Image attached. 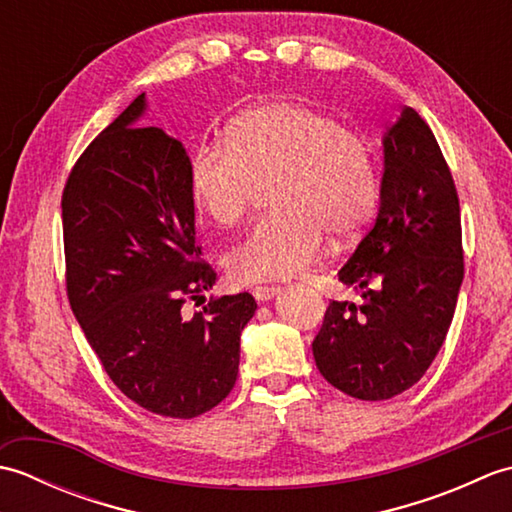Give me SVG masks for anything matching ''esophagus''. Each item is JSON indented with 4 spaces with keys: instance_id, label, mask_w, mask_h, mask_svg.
Listing matches in <instances>:
<instances>
[{
    "instance_id": "34e87169",
    "label": "esophagus",
    "mask_w": 512,
    "mask_h": 512,
    "mask_svg": "<svg viewBox=\"0 0 512 512\" xmlns=\"http://www.w3.org/2000/svg\"><path fill=\"white\" fill-rule=\"evenodd\" d=\"M275 295H279V288H275V286H255L253 288V297L257 301H268V299H273Z\"/></svg>"
}]
</instances>
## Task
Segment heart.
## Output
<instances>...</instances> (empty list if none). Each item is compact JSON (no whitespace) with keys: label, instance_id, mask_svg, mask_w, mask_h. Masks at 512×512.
Returning a JSON list of instances; mask_svg holds the SVG:
<instances>
[{"label":"heart","instance_id":"heart-1","mask_svg":"<svg viewBox=\"0 0 512 512\" xmlns=\"http://www.w3.org/2000/svg\"><path fill=\"white\" fill-rule=\"evenodd\" d=\"M268 189L273 213L228 250L239 284L299 275L317 262L325 237L347 246L363 235L378 202V171L367 140L301 101L250 107L224 143H204L189 160V193L204 217L233 228Z\"/></svg>","mask_w":512,"mask_h":512}]
</instances>
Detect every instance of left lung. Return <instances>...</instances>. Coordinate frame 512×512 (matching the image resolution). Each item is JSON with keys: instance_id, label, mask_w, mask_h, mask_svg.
<instances>
[{"instance_id": "8db88e82", "label": "left lung", "mask_w": 512, "mask_h": 512, "mask_svg": "<svg viewBox=\"0 0 512 512\" xmlns=\"http://www.w3.org/2000/svg\"><path fill=\"white\" fill-rule=\"evenodd\" d=\"M383 147L378 215L339 270L363 301H330L312 341L323 378L358 400L418 383L447 339L464 279L460 200L436 136L405 107Z\"/></svg>"}]
</instances>
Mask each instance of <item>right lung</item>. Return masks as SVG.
<instances>
[{
    "instance_id": "add662e5",
    "label": "right lung",
    "mask_w": 512,
    "mask_h": 512,
    "mask_svg": "<svg viewBox=\"0 0 512 512\" xmlns=\"http://www.w3.org/2000/svg\"><path fill=\"white\" fill-rule=\"evenodd\" d=\"M145 94L83 151L61 195L65 290L112 383L143 409L195 418L231 394L253 295L213 299L195 244L189 156L158 127H138Z\"/></svg>"
}]
</instances>
